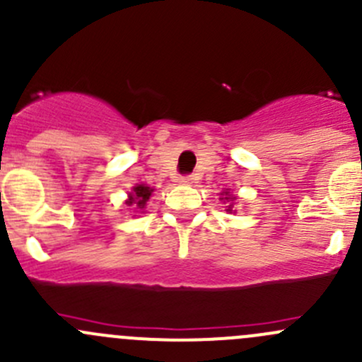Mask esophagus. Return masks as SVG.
<instances>
[{"instance_id": "obj_1", "label": "esophagus", "mask_w": 362, "mask_h": 362, "mask_svg": "<svg viewBox=\"0 0 362 362\" xmlns=\"http://www.w3.org/2000/svg\"><path fill=\"white\" fill-rule=\"evenodd\" d=\"M178 182H180V184H184V185H191L192 182H194V178H192L191 175H185V177L178 178Z\"/></svg>"}]
</instances>
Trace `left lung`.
Here are the masks:
<instances>
[{
	"mask_svg": "<svg viewBox=\"0 0 362 362\" xmlns=\"http://www.w3.org/2000/svg\"><path fill=\"white\" fill-rule=\"evenodd\" d=\"M222 199H226V202H233V199H235V196H231L228 191H226L224 192V198H222ZM228 211H233V204H229Z\"/></svg>",
	"mask_w": 362,
	"mask_h": 362,
	"instance_id": "left-lung-1",
	"label": "left lung"
}]
</instances>
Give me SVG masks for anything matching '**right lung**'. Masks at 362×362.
<instances>
[{"label":"right lung","instance_id":"add662e5","mask_svg":"<svg viewBox=\"0 0 362 362\" xmlns=\"http://www.w3.org/2000/svg\"><path fill=\"white\" fill-rule=\"evenodd\" d=\"M152 192H154V189L148 187V185H145V184L134 185L133 192H129V198H127L126 204L127 206H134V208H140V210H144L145 204H147L148 199H151Z\"/></svg>","mask_w":362,"mask_h":362}]
</instances>
